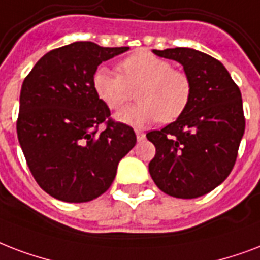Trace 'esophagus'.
<instances>
[{
	"mask_svg": "<svg viewBox=\"0 0 260 260\" xmlns=\"http://www.w3.org/2000/svg\"><path fill=\"white\" fill-rule=\"evenodd\" d=\"M136 136H137V140L141 141V140H144V138H145V133L142 132V130H140V128H137Z\"/></svg>",
	"mask_w": 260,
	"mask_h": 260,
	"instance_id": "obj_1",
	"label": "esophagus"
}]
</instances>
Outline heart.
I'll return each mask as SVG.
<instances>
[{"instance_id":"heart-1","label":"heart","mask_w":260,"mask_h":260,"mask_svg":"<svg viewBox=\"0 0 260 260\" xmlns=\"http://www.w3.org/2000/svg\"><path fill=\"white\" fill-rule=\"evenodd\" d=\"M120 74L99 66L92 76L96 96L110 110H119L138 89V104L116 114L126 124L145 126L156 120L174 122L186 111L191 100L192 84L188 74L174 69L168 59L148 51L128 55L118 65Z\"/></svg>"}]
</instances>
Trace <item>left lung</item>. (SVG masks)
<instances>
[{
	"instance_id": "left-lung-1",
	"label": "left lung",
	"mask_w": 260,
	"mask_h": 260,
	"mask_svg": "<svg viewBox=\"0 0 260 260\" xmlns=\"http://www.w3.org/2000/svg\"><path fill=\"white\" fill-rule=\"evenodd\" d=\"M182 63L192 84L186 111L146 134L156 146L149 172L175 198H198L220 186L236 162L245 128L239 86L216 58L187 47L153 50Z\"/></svg>"
}]
</instances>
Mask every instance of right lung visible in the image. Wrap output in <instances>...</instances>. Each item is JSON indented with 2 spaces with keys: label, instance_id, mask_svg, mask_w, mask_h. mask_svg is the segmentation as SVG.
I'll return each mask as SVG.
<instances>
[{
  "label": "right lung",
  "instance_id": "right-lung-1",
  "mask_svg": "<svg viewBox=\"0 0 260 260\" xmlns=\"http://www.w3.org/2000/svg\"><path fill=\"white\" fill-rule=\"evenodd\" d=\"M127 50L74 42L48 51L24 80L17 137L32 176L54 198L81 203L100 197L136 145L134 130L110 118L92 86L98 66ZM102 123L106 128L99 132Z\"/></svg>",
  "mask_w": 260,
  "mask_h": 260
}]
</instances>
